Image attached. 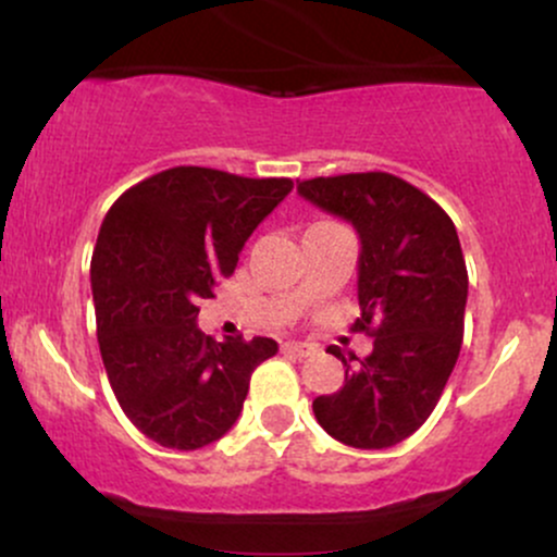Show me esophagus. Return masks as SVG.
Wrapping results in <instances>:
<instances>
[{
  "label": "esophagus",
  "instance_id": "obj_1",
  "mask_svg": "<svg viewBox=\"0 0 557 557\" xmlns=\"http://www.w3.org/2000/svg\"><path fill=\"white\" fill-rule=\"evenodd\" d=\"M317 345L314 343H300V341H287L283 343V354L298 356V359H309V356L317 354Z\"/></svg>",
  "mask_w": 557,
  "mask_h": 557
}]
</instances>
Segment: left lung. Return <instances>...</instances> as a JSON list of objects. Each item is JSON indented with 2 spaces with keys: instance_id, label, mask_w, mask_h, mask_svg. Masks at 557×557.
<instances>
[{
  "instance_id": "1",
  "label": "left lung",
  "mask_w": 557,
  "mask_h": 557,
  "mask_svg": "<svg viewBox=\"0 0 557 557\" xmlns=\"http://www.w3.org/2000/svg\"><path fill=\"white\" fill-rule=\"evenodd\" d=\"M298 194L359 233L361 317L350 330L374 337L367 359L330 345L345 382L319 395L314 417L350 447L398 445L430 419L461 354L469 272L456 225L424 190L389 172L311 177Z\"/></svg>"
}]
</instances>
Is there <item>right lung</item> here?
Listing matches in <instances>:
<instances>
[{"instance_id":"obj_1","label":"right lung","mask_w":557,"mask_h":557,"mask_svg":"<svg viewBox=\"0 0 557 557\" xmlns=\"http://www.w3.org/2000/svg\"><path fill=\"white\" fill-rule=\"evenodd\" d=\"M290 177L172 168L127 188L101 222L91 290L101 361L125 417L149 440L196 450L240 417L272 337L216 343L196 327L198 300L238 267Z\"/></svg>"}]
</instances>
